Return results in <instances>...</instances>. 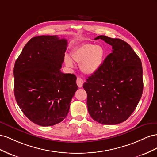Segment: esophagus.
Segmentation results:
<instances>
[{"label":"esophagus","instance_id":"obj_1","mask_svg":"<svg viewBox=\"0 0 157 157\" xmlns=\"http://www.w3.org/2000/svg\"><path fill=\"white\" fill-rule=\"evenodd\" d=\"M83 80L80 78H77V80H76V83H77L78 87H82L83 86Z\"/></svg>","mask_w":157,"mask_h":157}]
</instances>
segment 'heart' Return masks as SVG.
<instances>
[{"label":"heart","mask_w":157,"mask_h":157,"mask_svg":"<svg viewBox=\"0 0 157 157\" xmlns=\"http://www.w3.org/2000/svg\"><path fill=\"white\" fill-rule=\"evenodd\" d=\"M72 60L80 63V69L82 72L91 75L101 68L103 64L106 56V51L100 44L94 45L91 43H86L76 48L71 53ZM66 64L70 68L74 66V63L70 58L66 56L64 58Z\"/></svg>","instance_id":"b5f03b06"}]
</instances>
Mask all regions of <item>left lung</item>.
Wrapping results in <instances>:
<instances>
[{
    "label": "left lung",
    "instance_id": "1",
    "mask_svg": "<svg viewBox=\"0 0 157 157\" xmlns=\"http://www.w3.org/2000/svg\"><path fill=\"white\" fill-rule=\"evenodd\" d=\"M113 47L103 64L83 83L89 114L96 122L115 125L126 120L135 110L143 89L140 58L128 43L99 35Z\"/></svg>",
    "mask_w": 157,
    "mask_h": 157
}]
</instances>
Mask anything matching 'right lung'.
<instances>
[{"label": "right lung", "mask_w": 157, "mask_h": 157, "mask_svg": "<svg viewBox=\"0 0 157 157\" xmlns=\"http://www.w3.org/2000/svg\"><path fill=\"white\" fill-rule=\"evenodd\" d=\"M67 44L56 35L33 37L15 62L16 101L26 117L39 126L62 122L78 90L76 76L60 71Z\"/></svg>", "instance_id": "add662e5"}]
</instances>
